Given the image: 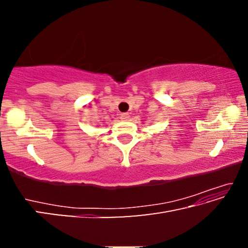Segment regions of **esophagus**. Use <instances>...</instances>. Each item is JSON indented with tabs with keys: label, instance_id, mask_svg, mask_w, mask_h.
<instances>
[{
	"label": "esophagus",
	"instance_id": "1",
	"mask_svg": "<svg viewBox=\"0 0 248 248\" xmlns=\"http://www.w3.org/2000/svg\"><path fill=\"white\" fill-rule=\"evenodd\" d=\"M120 118L123 119V120H124V121H127V120H129V118H130V115L128 114V112H124V114H121Z\"/></svg>",
	"mask_w": 248,
	"mask_h": 248
}]
</instances>
